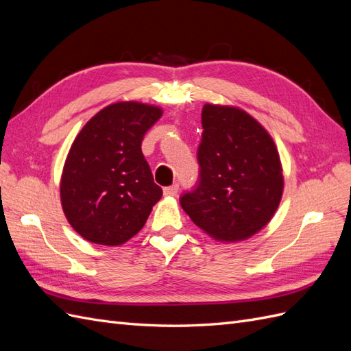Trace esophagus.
I'll return each mask as SVG.
<instances>
[{
    "label": "esophagus",
    "mask_w": 351,
    "mask_h": 351,
    "mask_svg": "<svg viewBox=\"0 0 351 351\" xmlns=\"http://www.w3.org/2000/svg\"><path fill=\"white\" fill-rule=\"evenodd\" d=\"M177 193H178V184H173V186H169V187H165V189H164V195H165V196L174 197V196H177Z\"/></svg>",
    "instance_id": "obj_1"
}]
</instances>
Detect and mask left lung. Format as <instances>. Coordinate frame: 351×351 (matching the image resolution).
<instances>
[{
  "label": "left lung",
  "instance_id": "8db88e82",
  "mask_svg": "<svg viewBox=\"0 0 351 351\" xmlns=\"http://www.w3.org/2000/svg\"><path fill=\"white\" fill-rule=\"evenodd\" d=\"M200 182L180 205L214 240L237 243L272 219L282 197L280 154L268 130L239 107L205 104Z\"/></svg>",
  "mask_w": 351,
  "mask_h": 351
}]
</instances>
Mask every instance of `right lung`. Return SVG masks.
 I'll return each mask as SVG.
<instances>
[{
    "mask_svg": "<svg viewBox=\"0 0 351 351\" xmlns=\"http://www.w3.org/2000/svg\"><path fill=\"white\" fill-rule=\"evenodd\" d=\"M156 105L121 101L83 125L60 182L69 224L90 243L120 246L142 230L162 189L142 154L145 133L159 120Z\"/></svg>",
    "mask_w": 351,
    "mask_h": 351,
    "instance_id": "1",
    "label": "right lung"
}]
</instances>
